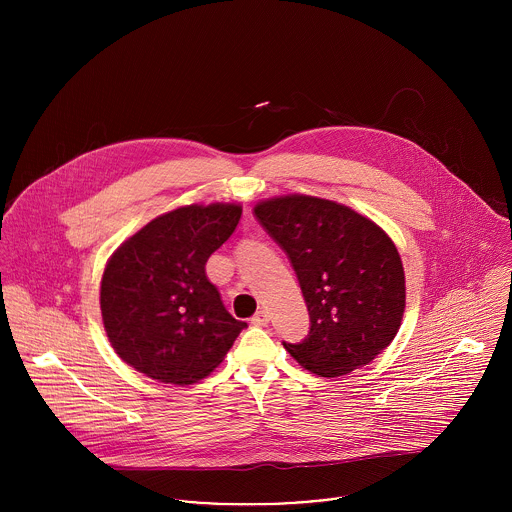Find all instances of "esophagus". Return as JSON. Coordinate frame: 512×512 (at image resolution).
Instances as JSON below:
<instances>
[{
  "label": "esophagus",
  "instance_id": "obj_1",
  "mask_svg": "<svg viewBox=\"0 0 512 512\" xmlns=\"http://www.w3.org/2000/svg\"><path fill=\"white\" fill-rule=\"evenodd\" d=\"M250 323L256 325V327H266V325L270 323V313L264 311V309H260V311L250 319Z\"/></svg>",
  "mask_w": 512,
  "mask_h": 512
}]
</instances>
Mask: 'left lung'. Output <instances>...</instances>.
I'll return each instance as SVG.
<instances>
[{
    "label": "left lung",
    "instance_id": "1",
    "mask_svg": "<svg viewBox=\"0 0 512 512\" xmlns=\"http://www.w3.org/2000/svg\"><path fill=\"white\" fill-rule=\"evenodd\" d=\"M254 215L286 250L307 303L309 335L284 343L305 370L335 378L368 365L396 337L406 278L392 238L337 201L284 195Z\"/></svg>",
    "mask_w": 512,
    "mask_h": 512
}]
</instances>
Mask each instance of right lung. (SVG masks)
Wrapping results in <instances>:
<instances>
[{"instance_id": "add662e5", "label": "right lung", "mask_w": 512, "mask_h": 512, "mask_svg": "<svg viewBox=\"0 0 512 512\" xmlns=\"http://www.w3.org/2000/svg\"><path fill=\"white\" fill-rule=\"evenodd\" d=\"M240 215L236 203L179 207L114 250L100 282V311L108 341L126 365L185 386L224 361L246 323L224 309L205 264Z\"/></svg>"}]
</instances>
